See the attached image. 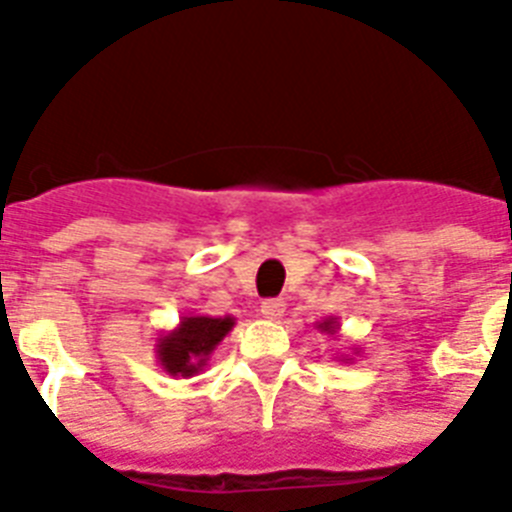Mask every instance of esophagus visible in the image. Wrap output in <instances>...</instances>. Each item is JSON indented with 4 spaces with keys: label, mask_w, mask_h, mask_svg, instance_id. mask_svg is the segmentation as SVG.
Wrapping results in <instances>:
<instances>
[{
    "label": "esophagus",
    "mask_w": 512,
    "mask_h": 512,
    "mask_svg": "<svg viewBox=\"0 0 512 512\" xmlns=\"http://www.w3.org/2000/svg\"><path fill=\"white\" fill-rule=\"evenodd\" d=\"M261 315L266 320H279L284 315V300H264L261 302Z\"/></svg>",
    "instance_id": "34e87169"
}]
</instances>
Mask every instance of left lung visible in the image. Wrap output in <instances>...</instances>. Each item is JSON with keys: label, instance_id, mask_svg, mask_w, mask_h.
Segmentation results:
<instances>
[{"label": "left lung", "instance_id": "8db88e82", "mask_svg": "<svg viewBox=\"0 0 512 512\" xmlns=\"http://www.w3.org/2000/svg\"><path fill=\"white\" fill-rule=\"evenodd\" d=\"M315 328H318L320 333H328V336H336L338 330H341V325H338V318H333V315H330V318L320 320V323L315 325ZM354 354H359V351H354ZM338 359H341L343 364H351V361H354L348 354H341V356H338Z\"/></svg>", "mask_w": 512, "mask_h": 512}]
</instances>
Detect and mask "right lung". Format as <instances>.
<instances>
[{
  "label": "right lung",
  "instance_id": "obj_1",
  "mask_svg": "<svg viewBox=\"0 0 512 512\" xmlns=\"http://www.w3.org/2000/svg\"><path fill=\"white\" fill-rule=\"evenodd\" d=\"M235 318L212 315H182L174 330L161 333L156 341V361L169 377H194L205 372L210 356L225 336L233 330Z\"/></svg>",
  "mask_w": 512,
  "mask_h": 512
}]
</instances>
